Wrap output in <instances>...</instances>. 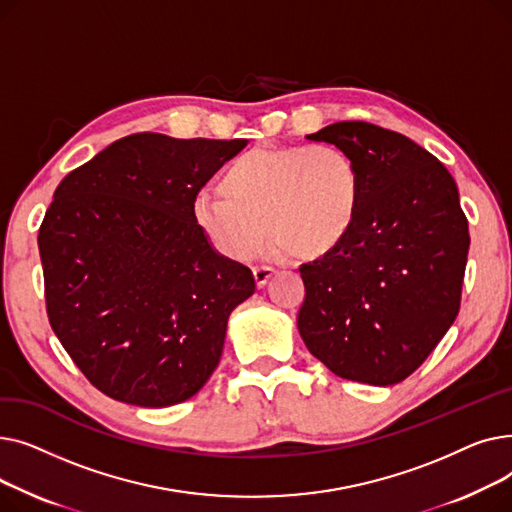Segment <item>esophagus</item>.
Wrapping results in <instances>:
<instances>
[{
	"instance_id": "esophagus-1",
	"label": "esophagus",
	"mask_w": 512,
	"mask_h": 512,
	"mask_svg": "<svg viewBox=\"0 0 512 512\" xmlns=\"http://www.w3.org/2000/svg\"><path fill=\"white\" fill-rule=\"evenodd\" d=\"M274 274H276V270L270 263H261V265L253 267V276H255L257 286H265L267 280H270Z\"/></svg>"
}]
</instances>
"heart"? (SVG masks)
I'll list each match as a JSON object with an SVG mask.
<instances>
[{
	"label": "heart",
	"mask_w": 512,
	"mask_h": 512,
	"mask_svg": "<svg viewBox=\"0 0 512 512\" xmlns=\"http://www.w3.org/2000/svg\"><path fill=\"white\" fill-rule=\"evenodd\" d=\"M220 193H199L193 201V220L215 251L245 261L270 234L290 257L309 261L332 253L351 234L359 172L328 143L257 147L230 161Z\"/></svg>",
	"instance_id": "b5f03b06"
}]
</instances>
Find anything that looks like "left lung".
<instances>
[{"label": "left lung", "mask_w": 512, "mask_h": 512, "mask_svg": "<svg viewBox=\"0 0 512 512\" xmlns=\"http://www.w3.org/2000/svg\"><path fill=\"white\" fill-rule=\"evenodd\" d=\"M307 139L353 159L359 207L342 245L301 265L299 332L338 378L398 384L459 315L471 242L459 188L438 157L382 126L336 122Z\"/></svg>", "instance_id": "8db88e82"}]
</instances>
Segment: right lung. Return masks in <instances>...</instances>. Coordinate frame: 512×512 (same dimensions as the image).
Here are the masks:
<instances>
[{
  "label": "right lung",
  "mask_w": 512,
  "mask_h": 512,
  "mask_svg": "<svg viewBox=\"0 0 512 512\" xmlns=\"http://www.w3.org/2000/svg\"><path fill=\"white\" fill-rule=\"evenodd\" d=\"M247 143L139 132L58 184L39 228L45 309L105 396L170 407L218 367L228 315L255 278L213 251L193 201Z\"/></svg>",
  "instance_id": "obj_1"
}]
</instances>
